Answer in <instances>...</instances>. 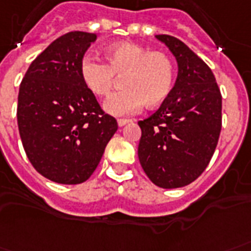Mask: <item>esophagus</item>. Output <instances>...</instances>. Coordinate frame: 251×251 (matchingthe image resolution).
I'll list each match as a JSON object with an SVG mask.
<instances>
[{"label": "esophagus", "instance_id": "1", "mask_svg": "<svg viewBox=\"0 0 251 251\" xmlns=\"http://www.w3.org/2000/svg\"><path fill=\"white\" fill-rule=\"evenodd\" d=\"M117 122H118V126H120V127H122V126L127 125V124H129V122H131V121L125 120V118H120V120L117 121Z\"/></svg>", "mask_w": 251, "mask_h": 251}]
</instances>
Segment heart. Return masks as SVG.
Segmentation results:
<instances>
[{
    "label": "heart",
    "mask_w": 251,
    "mask_h": 251,
    "mask_svg": "<svg viewBox=\"0 0 251 251\" xmlns=\"http://www.w3.org/2000/svg\"><path fill=\"white\" fill-rule=\"evenodd\" d=\"M105 62L83 57L79 75L89 92L107 97L121 77L122 90L113 94L103 105L105 111L116 117L131 114L142 105H161L172 92L176 68L172 57L134 42H116L103 50Z\"/></svg>",
    "instance_id": "obj_1"
}]
</instances>
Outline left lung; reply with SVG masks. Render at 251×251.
Here are the masks:
<instances>
[{"label":"left lung","mask_w":251,"mask_h":251,"mask_svg":"<svg viewBox=\"0 0 251 251\" xmlns=\"http://www.w3.org/2000/svg\"><path fill=\"white\" fill-rule=\"evenodd\" d=\"M155 38L176 57L178 75L158 110L138 122V158L154 185L176 189L196 181L210 162L222 126V96L211 69L189 46L168 34Z\"/></svg>","instance_id":"8db88e82"}]
</instances>
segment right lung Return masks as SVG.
<instances>
[{"mask_svg":"<svg viewBox=\"0 0 251 251\" xmlns=\"http://www.w3.org/2000/svg\"><path fill=\"white\" fill-rule=\"evenodd\" d=\"M96 40L86 31L61 36L31 62L20 86L17 122L24 149L33 168L53 182H85L118 129L79 75Z\"/></svg>","mask_w":251,"mask_h":251,"instance_id":"obj_1","label":"right lung"}]
</instances>
